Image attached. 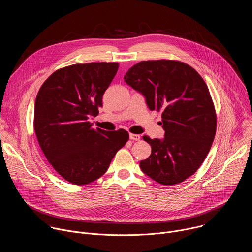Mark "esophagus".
<instances>
[{"mask_svg": "<svg viewBox=\"0 0 252 252\" xmlns=\"http://www.w3.org/2000/svg\"><path fill=\"white\" fill-rule=\"evenodd\" d=\"M129 138L132 140H139L140 139V135L139 134H135V133H129Z\"/></svg>", "mask_w": 252, "mask_h": 252, "instance_id": "esophagus-1", "label": "esophagus"}]
</instances>
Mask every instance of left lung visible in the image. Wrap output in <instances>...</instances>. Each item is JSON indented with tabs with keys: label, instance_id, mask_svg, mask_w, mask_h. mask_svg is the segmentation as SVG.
Masks as SVG:
<instances>
[{
	"label": "left lung",
	"instance_id": "left-lung-1",
	"mask_svg": "<svg viewBox=\"0 0 252 252\" xmlns=\"http://www.w3.org/2000/svg\"><path fill=\"white\" fill-rule=\"evenodd\" d=\"M125 82L141 93L151 111L161 112L164 138L143 140L152 147L141 170L162 186L181 184L205 159L217 131V114L209 90L197 71L179 61H142Z\"/></svg>",
	"mask_w": 252,
	"mask_h": 252
}]
</instances>
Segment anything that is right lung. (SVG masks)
Instances as JSON below:
<instances>
[{
	"label": "right lung",
	"mask_w": 252,
	"mask_h": 252,
	"mask_svg": "<svg viewBox=\"0 0 252 252\" xmlns=\"http://www.w3.org/2000/svg\"><path fill=\"white\" fill-rule=\"evenodd\" d=\"M118 63H75L57 69L34 102L33 128L48 161L66 182L85 186L99 178L129 138L125 129L94 128L102 95Z\"/></svg>",
	"instance_id": "right-lung-1"
}]
</instances>
